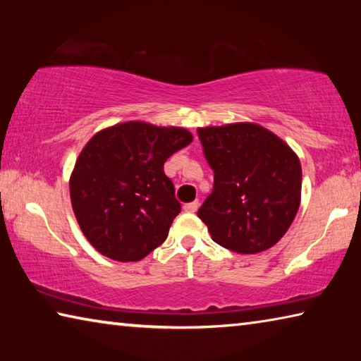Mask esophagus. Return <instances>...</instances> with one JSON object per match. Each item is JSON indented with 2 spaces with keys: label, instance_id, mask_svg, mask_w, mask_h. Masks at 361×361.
<instances>
[{
  "label": "esophagus",
  "instance_id": "34e87169",
  "mask_svg": "<svg viewBox=\"0 0 361 361\" xmlns=\"http://www.w3.org/2000/svg\"><path fill=\"white\" fill-rule=\"evenodd\" d=\"M183 209H185V212H188V213H194L195 210L199 209V202H197V200H194V202L185 204V207H183Z\"/></svg>",
  "mask_w": 361,
  "mask_h": 361
}]
</instances>
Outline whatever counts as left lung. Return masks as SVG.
<instances>
[{
  "instance_id": "left-lung-1",
  "label": "left lung",
  "mask_w": 361,
  "mask_h": 361,
  "mask_svg": "<svg viewBox=\"0 0 361 361\" xmlns=\"http://www.w3.org/2000/svg\"><path fill=\"white\" fill-rule=\"evenodd\" d=\"M213 191L197 212L218 245L255 255L282 239L301 204L296 152L253 122L199 127Z\"/></svg>"
}]
</instances>
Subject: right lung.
Masks as SVG:
<instances>
[{
  "label": "right lung",
  "mask_w": 361,
  "mask_h": 361,
  "mask_svg": "<svg viewBox=\"0 0 361 361\" xmlns=\"http://www.w3.org/2000/svg\"><path fill=\"white\" fill-rule=\"evenodd\" d=\"M192 142L183 127L127 121L89 140L70 176V197L85 239L114 261H140L167 239L181 205L167 159Z\"/></svg>",
  "instance_id": "1"
}]
</instances>
